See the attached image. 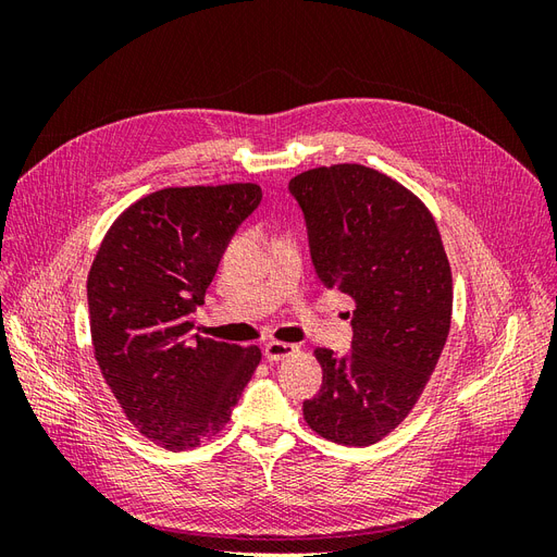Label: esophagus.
Masks as SVG:
<instances>
[{
    "label": "esophagus",
    "instance_id": "1",
    "mask_svg": "<svg viewBox=\"0 0 557 557\" xmlns=\"http://www.w3.org/2000/svg\"><path fill=\"white\" fill-rule=\"evenodd\" d=\"M297 350H299L297 346L285 344V342H269V344H264V348H262L264 360H269V362H278V360L290 358V356H295Z\"/></svg>",
    "mask_w": 557,
    "mask_h": 557
}]
</instances>
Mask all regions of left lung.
<instances>
[{"label":"left lung","mask_w":557,"mask_h":557,"mask_svg":"<svg viewBox=\"0 0 557 557\" xmlns=\"http://www.w3.org/2000/svg\"><path fill=\"white\" fill-rule=\"evenodd\" d=\"M307 221L325 288L352 297L350 352L315 348L323 385L305 401L313 432L369 446L409 416L440 362L453 313V276L428 207L395 178L332 164L288 183Z\"/></svg>","instance_id":"1"}]
</instances>
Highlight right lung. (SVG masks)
I'll list each match as a JSON object with an SVG mask.
<instances>
[{"instance_id":"1","label":"right lung","mask_w":557,"mask_h":557,"mask_svg":"<svg viewBox=\"0 0 557 557\" xmlns=\"http://www.w3.org/2000/svg\"><path fill=\"white\" fill-rule=\"evenodd\" d=\"M262 199L256 183L164 188L115 218L88 274L99 369L129 423L162 448L221 432L262 352L193 334L218 262Z\"/></svg>"}]
</instances>
